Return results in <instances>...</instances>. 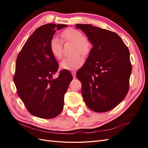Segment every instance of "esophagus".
<instances>
[{
	"label": "esophagus",
	"mask_w": 148,
	"mask_h": 148,
	"mask_svg": "<svg viewBox=\"0 0 148 148\" xmlns=\"http://www.w3.org/2000/svg\"><path fill=\"white\" fill-rule=\"evenodd\" d=\"M71 74H72L73 78L76 77V72H75V71H71Z\"/></svg>",
	"instance_id": "esophagus-1"
}]
</instances>
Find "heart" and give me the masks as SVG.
I'll use <instances>...</instances> for the list:
<instances>
[{
  "instance_id": "b5f03b06",
  "label": "heart",
  "mask_w": 148,
  "mask_h": 148,
  "mask_svg": "<svg viewBox=\"0 0 148 148\" xmlns=\"http://www.w3.org/2000/svg\"><path fill=\"white\" fill-rule=\"evenodd\" d=\"M61 38L64 41L73 42L74 56L65 57L60 63L62 69L68 70H75L79 69L83 64L84 60L79 53L83 56H87L90 52L91 44L89 39L83 36L82 31L78 29L70 28L64 30L60 34ZM49 47L52 56L57 59H60L62 57V42L57 37H53L51 39Z\"/></svg>"
}]
</instances>
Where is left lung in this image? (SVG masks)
Returning <instances> with one entry per match:
<instances>
[{
  "mask_svg": "<svg viewBox=\"0 0 148 148\" xmlns=\"http://www.w3.org/2000/svg\"><path fill=\"white\" fill-rule=\"evenodd\" d=\"M93 47L77 77L86 106L96 112L113 109L126 96L132 73L130 52L119 36L89 24H77Z\"/></svg>",
  "mask_w": 148,
  "mask_h": 148,
  "instance_id": "8db88e82",
  "label": "left lung"
}]
</instances>
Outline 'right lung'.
Masks as SVG:
<instances>
[{"label": "right lung", "mask_w": 148, "mask_h": 148, "mask_svg": "<svg viewBox=\"0 0 148 148\" xmlns=\"http://www.w3.org/2000/svg\"><path fill=\"white\" fill-rule=\"evenodd\" d=\"M66 25L46 24L31 34L18 55L13 82L17 94L29 112L42 119H52L63 110L64 95L72 75L62 70L53 78L59 69L49 47L56 30Z\"/></svg>", "instance_id": "add662e5"}]
</instances>
